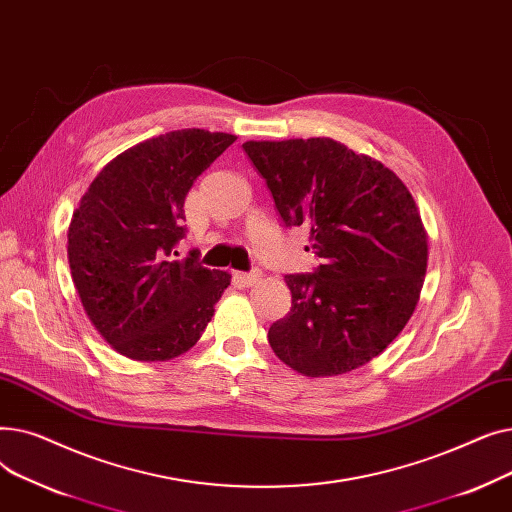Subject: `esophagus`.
<instances>
[{"instance_id":"34e87169","label":"esophagus","mask_w":512,"mask_h":512,"mask_svg":"<svg viewBox=\"0 0 512 512\" xmlns=\"http://www.w3.org/2000/svg\"><path fill=\"white\" fill-rule=\"evenodd\" d=\"M234 278L240 282V284H245V286H253L255 282H259V278H261V272H238V274H234Z\"/></svg>"}]
</instances>
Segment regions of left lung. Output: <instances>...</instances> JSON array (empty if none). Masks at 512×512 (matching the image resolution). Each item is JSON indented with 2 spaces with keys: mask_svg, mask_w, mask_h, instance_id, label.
<instances>
[{
  "mask_svg": "<svg viewBox=\"0 0 512 512\" xmlns=\"http://www.w3.org/2000/svg\"><path fill=\"white\" fill-rule=\"evenodd\" d=\"M242 149L282 224L309 226L319 259L311 274L284 278L292 307L267 332L274 353L309 378L369 363L407 326L425 278L427 236L409 188L332 139L247 141Z\"/></svg>",
  "mask_w": 512,
  "mask_h": 512,
  "instance_id": "8db88e82",
  "label": "left lung"
}]
</instances>
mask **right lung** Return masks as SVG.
I'll list each match as a JSON object with an SVG mask.
<instances>
[{"label": "right lung", "instance_id": "add662e5", "mask_svg": "<svg viewBox=\"0 0 512 512\" xmlns=\"http://www.w3.org/2000/svg\"><path fill=\"white\" fill-rule=\"evenodd\" d=\"M234 134L186 128L134 145L107 164L72 215L68 261L97 332L137 361L188 351L230 276L199 251L176 260L186 236L184 199Z\"/></svg>", "mask_w": 512, "mask_h": 512}]
</instances>
